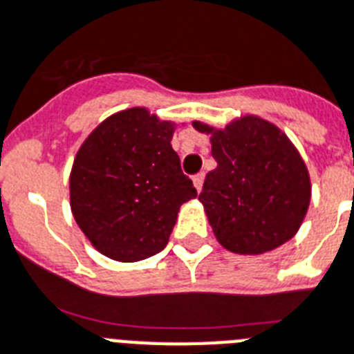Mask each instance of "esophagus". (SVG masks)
Listing matches in <instances>:
<instances>
[{
  "mask_svg": "<svg viewBox=\"0 0 354 354\" xmlns=\"http://www.w3.org/2000/svg\"><path fill=\"white\" fill-rule=\"evenodd\" d=\"M203 178H205V174H203V172H198V174H194V176H192V183H194V187H196L198 192L202 191Z\"/></svg>",
  "mask_w": 354,
  "mask_h": 354,
  "instance_id": "34e87169",
  "label": "esophagus"
}]
</instances>
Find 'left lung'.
Segmentation results:
<instances>
[{"mask_svg": "<svg viewBox=\"0 0 354 354\" xmlns=\"http://www.w3.org/2000/svg\"><path fill=\"white\" fill-rule=\"evenodd\" d=\"M192 127L211 136L216 160L198 200L220 245L257 257L291 240L311 203V178L286 132L254 114L223 129L198 120Z\"/></svg>", "mask_w": 354, "mask_h": 354, "instance_id": "left-lung-1", "label": "left lung"}]
</instances>
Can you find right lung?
Masks as SVG:
<instances>
[{"mask_svg":"<svg viewBox=\"0 0 354 354\" xmlns=\"http://www.w3.org/2000/svg\"><path fill=\"white\" fill-rule=\"evenodd\" d=\"M178 123L145 107L114 112L74 158L71 211L91 245L131 263L167 245L180 207L198 196L171 145Z\"/></svg>","mask_w":354,"mask_h":354,"instance_id":"obj_1","label":"right lung"}]
</instances>
